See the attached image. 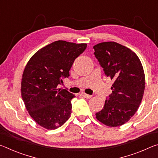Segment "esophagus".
I'll return each instance as SVG.
<instances>
[{"mask_svg": "<svg viewBox=\"0 0 158 158\" xmlns=\"http://www.w3.org/2000/svg\"><path fill=\"white\" fill-rule=\"evenodd\" d=\"M81 95L83 96V97L85 98H86V99H90V98L92 97L91 95H88V94H85V93H82Z\"/></svg>", "mask_w": 158, "mask_h": 158, "instance_id": "esophagus-1", "label": "esophagus"}]
</instances>
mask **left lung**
<instances>
[{
	"mask_svg": "<svg viewBox=\"0 0 158 158\" xmlns=\"http://www.w3.org/2000/svg\"><path fill=\"white\" fill-rule=\"evenodd\" d=\"M94 54L106 77L114 81L112 93L95 114L96 118L109 127L125 124L136 113L145 89V75L139 58L129 48L115 42L93 47Z\"/></svg>",
	"mask_w": 158,
	"mask_h": 158,
	"instance_id": "8db88e82",
	"label": "left lung"
}]
</instances>
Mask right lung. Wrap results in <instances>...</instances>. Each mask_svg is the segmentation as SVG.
Returning a JSON list of instances; mask_svg holds the SVG:
<instances>
[{
    "instance_id": "1",
    "label": "right lung",
    "mask_w": 158,
    "mask_h": 158,
    "mask_svg": "<svg viewBox=\"0 0 158 158\" xmlns=\"http://www.w3.org/2000/svg\"><path fill=\"white\" fill-rule=\"evenodd\" d=\"M86 47L84 43L53 42L37 51L26 65L21 97L30 116L40 126L54 130L69 119L75 95L57 86L69 77L74 60Z\"/></svg>"
}]
</instances>
